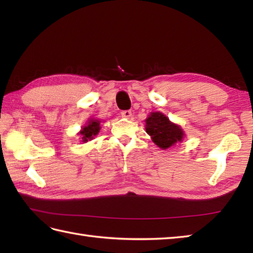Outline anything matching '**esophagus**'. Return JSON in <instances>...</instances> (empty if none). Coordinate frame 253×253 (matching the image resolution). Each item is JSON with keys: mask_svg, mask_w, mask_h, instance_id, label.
I'll return each instance as SVG.
<instances>
[{"mask_svg": "<svg viewBox=\"0 0 253 253\" xmlns=\"http://www.w3.org/2000/svg\"><path fill=\"white\" fill-rule=\"evenodd\" d=\"M121 115H122V117H125V118H130V117H131V111H129V110L122 111V112H121Z\"/></svg>", "mask_w": 253, "mask_h": 253, "instance_id": "esophagus-1", "label": "esophagus"}]
</instances>
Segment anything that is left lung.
Returning <instances> with one entry per match:
<instances>
[{
    "label": "left lung",
    "instance_id": "left-lung-1",
    "mask_svg": "<svg viewBox=\"0 0 253 253\" xmlns=\"http://www.w3.org/2000/svg\"><path fill=\"white\" fill-rule=\"evenodd\" d=\"M146 131L153 142L161 149H168L177 141H181L184 132L178 126L170 123L168 117L160 112L151 113L146 120Z\"/></svg>",
    "mask_w": 253,
    "mask_h": 253
}]
</instances>
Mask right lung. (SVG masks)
Masks as SVG:
<instances>
[{
	"label": "right lung",
	"instance_id": "1",
	"mask_svg": "<svg viewBox=\"0 0 253 253\" xmlns=\"http://www.w3.org/2000/svg\"><path fill=\"white\" fill-rule=\"evenodd\" d=\"M100 131V122L96 120L90 121L87 126L83 128V130L80 131V135H82L83 141L85 142L88 140H91L94 136H96Z\"/></svg>",
	"mask_w": 253,
	"mask_h": 253
}]
</instances>
